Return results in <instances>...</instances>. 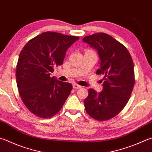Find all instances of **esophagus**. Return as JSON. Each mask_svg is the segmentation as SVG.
<instances>
[{"label":"esophagus","instance_id":"esophagus-1","mask_svg":"<svg viewBox=\"0 0 152 152\" xmlns=\"http://www.w3.org/2000/svg\"><path fill=\"white\" fill-rule=\"evenodd\" d=\"M82 88V86L78 84H73V88H74V89H79V88Z\"/></svg>","mask_w":152,"mask_h":152}]
</instances>
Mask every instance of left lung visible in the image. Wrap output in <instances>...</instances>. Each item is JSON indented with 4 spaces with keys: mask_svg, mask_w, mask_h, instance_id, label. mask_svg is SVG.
<instances>
[{
    "mask_svg": "<svg viewBox=\"0 0 152 152\" xmlns=\"http://www.w3.org/2000/svg\"><path fill=\"white\" fill-rule=\"evenodd\" d=\"M83 41L97 50L100 68L96 74L104 76L102 92L88 90L86 111L96 120H108L122 111L130 98L135 83L133 60L125 46L106 33L86 36Z\"/></svg>",
    "mask_w": 152,
    "mask_h": 152,
    "instance_id": "1",
    "label": "left lung"
}]
</instances>
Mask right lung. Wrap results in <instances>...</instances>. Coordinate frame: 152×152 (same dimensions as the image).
Here are the masks:
<instances>
[{
  "label": "right lung",
  "instance_id": "obj_1",
  "mask_svg": "<svg viewBox=\"0 0 152 152\" xmlns=\"http://www.w3.org/2000/svg\"><path fill=\"white\" fill-rule=\"evenodd\" d=\"M78 39L48 31L30 40L22 49L16 64V84L23 103L37 116H54L70 95L72 84L57 80L50 74L62 64L68 48Z\"/></svg>",
  "mask_w": 152,
  "mask_h": 152
}]
</instances>
